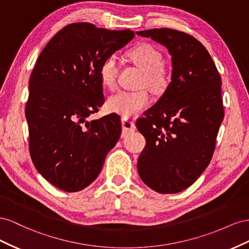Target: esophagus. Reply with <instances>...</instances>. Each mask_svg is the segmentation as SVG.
Returning a JSON list of instances; mask_svg holds the SVG:
<instances>
[{
    "mask_svg": "<svg viewBox=\"0 0 249 249\" xmlns=\"http://www.w3.org/2000/svg\"><path fill=\"white\" fill-rule=\"evenodd\" d=\"M122 127H123V131H122V137H126L127 134L131 131L136 130V124L132 120L129 119H122Z\"/></svg>",
    "mask_w": 249,
    "mask_h": 249,
    "instance_id": "esophagus-1",
    "label": "esophagus"
}]
</instances>
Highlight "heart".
<instances>
[{"label": "heart", "mask_w": 249, "mask_h": 249, "mask_svg": "<svg viewBox=\"0 0 249 249\" xmlns=\"http://www.w3.org/2000/svg\"><path fill=\"white\" fill-rule=\"evenodd\" d=\"M129 59L142 72L141 85H145L154 94H162L168 89L171 77L168 70L162 66V55L155 47L141 44L128 52ZM118 75V62L115 56H107L99 68V76L105 88L112 89L116 85ZM150 103V97L144 89L125 91L109 97L107 108L110 112L118 113L123 118H130L146 108Z\"/></svg>", "instance_id": "obj_1"}]
</instances>
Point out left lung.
<instances>
[{
    "mask_svg": "<svg viewBox=\"0 0 249 249\" xmlns=\"http://www.w3.org/2000/svg\"><path fill=\"white\" fill-rule=\"evenodd\" d=\"M165 46L172 56L168 89L137 121L146 146L138 172L160 194L193 184L210 164L224 118L221 77L208 50L191 35L169 28L137 32Z\"/></svg>",
    "mask_w": 249,
    "mask_h": 249,
    "instance_id": "1",
    "label": "left lung"
}]
</instances>
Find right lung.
<instances>
[{
	"label": "right lung",
	"mask_w": 249,
	"mask_h": 249,
	"mask_svg": "<svg viewBox=\"0 0 249 249\" xmlns=\"http://www.w3.org/2000/svg\"><path fill=\"white\" fill-rule=\"evenodd\" d=\"M134 37L89 23L62 28L42 50L29 80L25 108L33 164L50 183L78 192L101 172L122 126L117 113L88 118L104 103L99 68Z\"/></svg>",
	"instance_id": "add662e5"
}]
</instances>
